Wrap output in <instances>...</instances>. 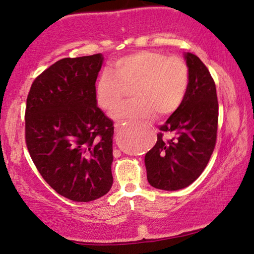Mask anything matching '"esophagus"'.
Returning <instances> with one entry per match:
<instances>
[{
  "label": "esophagus",
  "instance_id": "34e87169",
  "mask_svg": "<svg viewBox=\"0 0 254 254\" xmlns=\"http://www.w3.org/2000/svg\"><path fill=\"white\" fill-rule=\"evenodd\" d=\"M114 127H115V130H119V128L121 127V123H120V122H117V123L114 124Z\"/></svg>",
  "mask_w": 254,
  "mask_h": 254
}]
</instances>
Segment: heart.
<instances>
[{
  "label": "heart",
  "mask_w": 254,
  "mask_h": 254,
  "mask_svg": "<svg viewBox=\"0 0 254 254\" xmlns=\"http://www.w3.org/2000/svg\"><path fill=\"white\" fill-rule=\"evenodd\" d=\"M189 86V69L179 57H167L158 51H139L117 60L100 76L95 100L100 109L110 112L127 91L132 102L120 105L114 119L147 120L157 113L167 117L182 105Z\"/></svg>",
  "instance_id": "1"
}]
</instances>
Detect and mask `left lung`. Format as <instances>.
Segmentation results:
<instances>
[{
	"label": "left lung",
	"mask_w": 254,
	"mask_h": 254,
	"mask_svg": "<svg viewBox=\"0 0 254 254\" xmlns=\"http://www.w3.org/2000/svg\"><path fill=\"white\" fill-rule=\"evenodd\" d=\"M189 86L185 100L160 127L157 143L144 157L152 187L178 190L189 186L207 166L216 143L218 102L216 87L203 62L186 53ZM174 132L168 141L162 133Z\"/></svg>",
	"instance_id": "8db88e82"
}]
</instances>
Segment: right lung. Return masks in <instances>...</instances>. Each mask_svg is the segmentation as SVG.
I'll return each instance as SVG.
<instances>
[{"label":"right lung","instance_id":"right-lung-1","mask_svg":"<svg viewBox=\"0 0 254 254\" xmlns=\"http://www.w3.org/2000/svg\"><path fill=\"white\" fill-rule=\"evenodd\" d=\"M102 54L58 60L31 85L25 142L38 171L74 201L104 196L113 184V122L97 107Z\"/></svg>","mask_w":254,"mask_h":254}]
</instances>
